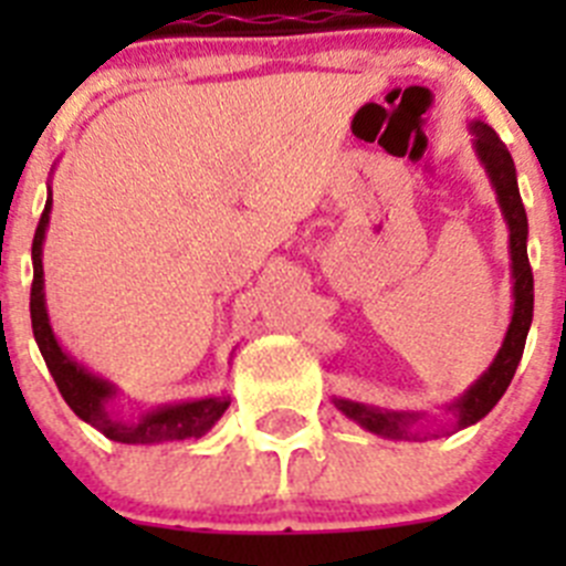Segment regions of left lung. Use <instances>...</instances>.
I'll use <instances>...</instances> for the list:
<instances>
[{
    "instance_id": "obj_1",
    "label": "left lung",
    "mask_w": 566,
    "mask_h": 566,
    "mask_svg": "<svg viewBox=\"0 0 566 566\" xmlns=\"http://www.w3.org/2000/svg\"><path fill=\"white\" fill-rule=\"evenodd\" d=\"M473 129V147H476L479 161L484 164L490 184L496 189L499 207H502L504 221L510 229V260H513V317H510L507 334L499 348L496 359L490 363L488 371L470 385L468 391L448 405V411L453 413V431H462L468 424H476L479 419L488 417L493 411V405L502 399L507 391L510 379L516 374L518 359L524 354V343H527L530 323H533V269L527 260V212H524L522 195H518L516 184V164L510 158L507 147L502 144L493 129L484 122L470 124ZM339 411L357 424H363L365 431L377 433L385 439H417L413 433V422L419 413L408 411H382L374 405L352 402V399H334ZM437 437V433H433Z\"/></svg>"
}]
</instances>
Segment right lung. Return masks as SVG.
Returning <instances> with one entry per match:
<instances>
[{"instance_id": "obj_1", "label": "right lung", "mask_w": 566, "mask_h": 566, "mask_svg": "<svg viewBox=\"0 0 566 566\" xmlns=\"http://www.w3.org/2000/svg\"><path fill=\"white\" fill-rule=\"evenodd\" d=\"M50 207L53 198H48L44 212L39 218L36 234H33V286H30V323H33V337L39 343L44 363H48L50 374L56 379L59 394L64 402L73 408L78 419L93 424L96 431L113 442L124 444H153V442H175V439L203 437L223 411L229 408V397H207L195 399V402H178V405H161L155 411L144 413L135 422H124L118 417H109L107 402L115 397V385L107 379L90 374L84 365L67 357L62 345H59L56 334L50 328L48 306H44V269H42V243L44 229L50 223Z\"/></svg>"}]
</instances>
